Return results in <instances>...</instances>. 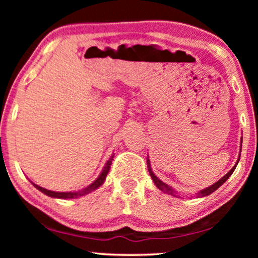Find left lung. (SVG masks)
Here are the masks:
<instances>
[{"instance_id":"left-lung-1","label":"left lung","mask_w":258,"mask_h":258,"mask_svg":"<svg viewBox=\"0 0 258 258\" xmlns=\"http://www.w3.org/2000/svg\"><path fill=\"white\" fill-rule=\"evenodd\" d=\"M148 170H149V174H150V176H151V178H153V181H154V183H155V185L157 186L158 189L160 190H162V191H164V192H167V194H170V195H172L174 196L175 195V191L174 190H172L170 186H169L168 184H165L164 182H162L161 179H158L156 176H155V174L153 172V170H151V168H150V161H149V158H148ZM237 163H238V161H237ZM237 163H236L234 167L231 168V170L228 172L227 175H224L223 177H222L221 179H218V181L216 182V183H214L213 185L211 186H209V188H206V189H203V190H201V191L197 194V197H204V196H208V195H210L211 192H214L215 190L216 189H218L220 188V186L223 184V183L227 181V179L230 177L231 176V174L232 172H234V170H235V168H236V165H237Z\"/></svg>"}]
</instances>
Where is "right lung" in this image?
Here are the masks:
<instances>
[{
	"label": "right lung",
	"mask_w": 258,
	"mask_h": 258,
	"mask_svg": "<svg viewBox=\"0 0 258 258\" xmlns=\"http://www.w3.org/2000/svg\"><path fill=\"white\" fill-rule=\"evenodd\" d=\"M114 160V155L109 158V161L107 162V164H105V167L103 168V170L100 174V176L95 179V182L91 183L89 186H87L86 189L81 190V191H77V192H57V191H51V190H48V189H44L42 188L40 185H36V184H33L35 185V188L40 190L43 194H45L47 196H50V197H54V199H63V200H67V199H77V197L80 196H83L86 195V194H89L90 191H94L95 189H97L98 186H101L103 184L104 181H105V177H107L108 172H109V169H110V165H111V162Z\"/></svg>",
	"instance_id": "right-lung-1"
}]
</instances>
